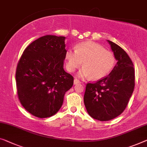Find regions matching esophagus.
Here are the masks:
<instances>
[{"instance_id":"1","label":"esophagus","mask_w":147,"mask_h":147,"mask_svg":"<svg viewBox=\"0 0 147 147\" xmlns=\"http://www.w3.org/2000/svg\"><path fill=\"white\" fill-rule=\"evenodd\" d=\"M80 83V80H77V79H74V85H77V84H78V83Z\"/></svg>"}]
</instances>
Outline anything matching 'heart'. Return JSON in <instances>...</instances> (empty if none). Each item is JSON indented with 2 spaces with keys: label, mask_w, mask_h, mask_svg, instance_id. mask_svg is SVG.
<instances>
[{
  "label": "heart",
  "mask_w": 147,
  "mask_h": 147,
  "mask_svg": "<svg viewBox=\"0 0 147 147\" xmlns=\"http://www.w3.org/2000/svg\"><path fill=\"white\" fill-rule=\"evenodd\" d=\"M66 59V68L69 71H74L82 63L83 68L79 71L78 76L82 78L89 77L95 81L107 76L116 64L114 53L92 41L77 45L75 51L67 50Z\"/></svg>",
  "instance_id": "1"
}]
</instances>
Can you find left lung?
Instances as JSON below:
<instances>
[{"label":"left lung","mask_w":147,"mask_h":147,"mask_svg":"<svg viewBox=\"0 0 147 147\" xmlns=\"http://www.w3.org/2000/svg\"><path fill=\"white\" fill-rule=\"evenodd\" d=\"M118 61L106 78L87 83L84 104L88 114L99 121L112 119L123 112L135 87L134 64L126 52L107 40Z\"/></svg>","instance_id":"1"}]
</instances>
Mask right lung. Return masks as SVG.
<instances>
[{
  "instance_id": "obj_1",
  "label": "right lung",
  "mask_w": 147,
  "mask_h": 147,
  "mask_svg": "<svg viewBox=\"0 0 147 147\" xmlns=\"http://www.w3.org/2000/svg\"><path fill=\"white\" fill-rule=\"evenodd\" d=\"M62 36L47 35L25 49L16 73L19 100L27 111L49 118L62 107L74 78L64 69L67 51Z\"/></svg>"
}]
</instances>
